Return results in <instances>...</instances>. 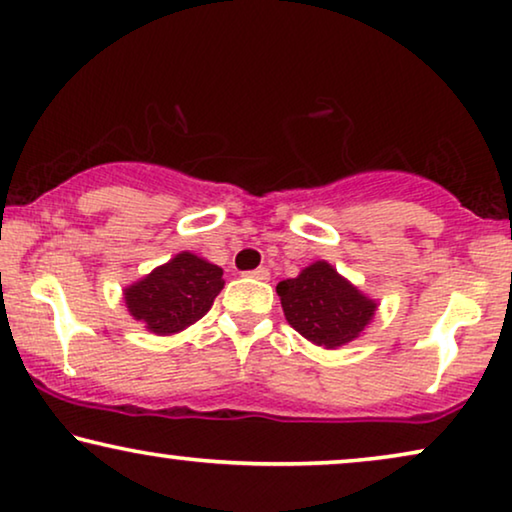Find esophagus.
I'll return each mask as SVG.
<instances>
[{
    "instance_id": "esophagus-1",
    "label": "esophagus",
    "mask_w": 512,
    "mask_h": 512,
    "mask_svg": "<svg viewBox=\"0 0 512 512\" xmlns=\"http://www.w3.org/2000/svg\"><path fill=\"white\" fill-rule=\"evenodd\" d=\"M248 276L255 278V280H269L271 273H269V269H266V266H259V269H255V271H248Z\"/></svg>"
}]
</instances>
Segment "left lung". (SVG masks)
Listing matches in <instances>:
<instances>
[{
	"label": "left lung",
	"mask_w": 512,
	"mask_h": 512,
	"mask_svg": "<svg viewBox=\"0 0 512 512\" xmlns=\"http://www.w3.org/2000/svg\"><path fill=\"white\" fill-rule=\"evenodd\" d=\"M276 292L285 320L306 341L327 350L357 341L378 311L376 299L366 297L325 259L308 264L297 278L280 280Z\"/></svg>",
	"instance_id": "1"
}]
</instances>
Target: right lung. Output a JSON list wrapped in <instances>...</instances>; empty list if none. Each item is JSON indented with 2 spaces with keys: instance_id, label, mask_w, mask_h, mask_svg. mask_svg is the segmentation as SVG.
I'll use <instances>...</instances> for the list:
<instances>
[{
  "instance_id": "right-lung-1",
  "label": "right lung",
  "mask_w": 512,
  "mask_h": 512,
  "mask_svg": "<svg viewBox=\"0 0 512 512\" xmlns=\"http://www.w3.org/2000/svg\"><path fill=\"white\" fill-rule=\"evenodd\" d=\"M225 280L208 259L183 250L122 290L129 315L150 334L171 336L211 311Z\"/></svg>"
}]
</instances>
